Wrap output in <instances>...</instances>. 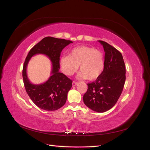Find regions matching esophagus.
Here are the masks:
<instances>
[{
    "label": "esophagus",
    "instance_id": "obj_1",
    "mask_svg": "<svg viewBox=\"0 0 150 150\" xmlns=\"http://www.w3.org/2000/svg\"><path fill=\"white\" fill-rule=\"evenodd\" d=\"M77 84H78V82H76V81H73V82H72V86H76Z\"/></svg>",
    "mask_w": 150,
    "mask_h": 150
}]
</instances>
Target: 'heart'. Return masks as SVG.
<instances>
[{
	"label": "heart",
	"instance_id": "heart-1",
	"mask_svg": "<svg viewBox=\"0 0 150 150\" xmlns=\"http://www.w3.org/2000/svg\"><path fill=\"white\" fill-rule=\"evenodd\" d=\"M59 63L62 72L68 76L74 74L79 66L81 71L78 78L90 81L98 79L102 74L105 66L103 53L88 46L73 48L69 55L61 58Z\"/></svg>",
	"mask_w": 150,
	"mask_h": 150
}]
</instances>
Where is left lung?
<instances>
[{"label": "left lung", "mask_w": 150, "mask_h": 150, "mask_svg": "<svg viewBox=\"0 0 150 150\" xmlns=\"http://www.w3.org/2000/svg\"><path fill=\"white\" fill-rule=\"evenodd\" d=\"M98 41L105 52V66L102 74L94 82L88 84L83 101L93 111L104 112L114 106L121 96L126 80V68L119 51L103 40Z\"/></svg>", "instance_id": "left-lung-1"}]
</instances>
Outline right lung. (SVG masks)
Segmentation results:
<instances>
[{
    "mask_svg": "<svg viewBox=\"0 0 150 150\" xmlns=\"http://www.w3.org/2000/svg\"><path fill=\"white\" fill-rule=\"evenodd\" d=\"M73 42L64 39L46 37L32 48L24 62L22 77L26 92L36 106L42 110L52 111L64 105L67 93L72 87V81L59 72V59L62 50ZM36 54H44L52 62L51 76L46 82L34 85L29 81L26 67L31 57Z\"/></svg>",
    "mask_w": 150,
    "mask_h": 150,
    "instance_id": "add662e5",
    "label": "right lung"
}]
</instances>
